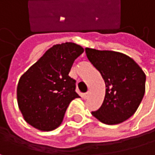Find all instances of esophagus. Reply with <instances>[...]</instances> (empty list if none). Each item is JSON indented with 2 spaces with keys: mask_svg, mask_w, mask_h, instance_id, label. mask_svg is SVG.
Masks as SVG:
<instances>
[{
  "mask_svg": "<svg viewBox=\"0 0 155 155\" xmlns=\"http://www.w3.org/2000/svg\"><path fill=\"white\" fill-rule=\"evenodd\" d=\"M89 95H90V92H89V91L84 93V94H83V99H84V100H87V99L88 98V97H89Z\"/></svg>",
  "mask_w": 155,
  "mask_h": 155,
  "instance_id": "esophagus-1",
  "label": "esophagus"
}]
</instances>
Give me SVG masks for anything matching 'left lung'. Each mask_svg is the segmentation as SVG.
Returning a JSON list of instances; mask_svg holds the SVG:
<instances>
[{
  "instance_id": "obj_1",
  "label": "left lung",
  "mask_w": 155,
  "mask_h": 155,
  "mask_svg": "<svg viewBox=\"0 0 155 155\" xmlns=\"http://www.w3.org/2000/svg\"><path fill=\"white\" fill-rule=\"evenodd\" d=\"M87 59L106 85L101 107L91 114L102 123L119 124L137 110L145 92L146 76L131 57L115 51L85 48Z\"/></svg>"
}]
</instances>
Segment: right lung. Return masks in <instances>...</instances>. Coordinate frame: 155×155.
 <instances>
[{"mask_svg":"<svg viewBox=\"0 0 155 155\" xmlns=\"http://www.w3.org/2000/svg\"><path fill=\"white\" fill-rule=\"evenodd\" d=\"M84 48L74 43L54 45L22 75L17 86V102L25 120L49 131L58 127L69 103L79 98L76 80L68 74Z\"/></svg>","mask_w":155,"mask_h":155,"instance_id":"add662e5","label":"right lung"}]
</instances>
